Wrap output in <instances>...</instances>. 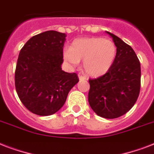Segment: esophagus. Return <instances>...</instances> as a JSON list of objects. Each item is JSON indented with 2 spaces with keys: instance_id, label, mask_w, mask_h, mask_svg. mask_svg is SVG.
<instances>
[{
  "instance_id": "obj_1",
  "label": "esophagus",
  "mask_w": 154,
  "mask_h": 154,
  "mask_svg": "<svg viewBox=\"0 0 154 154\" xmlns=\"http://www.w3.org/2000/svg\"><path fill=\"white\" fill-rule=\"evenodd\" d=\"M78 77H79L80 81H85V80H87L86 77H85V76H83V75L81 74V73H79V74H78Z\"/></svg>"
}]
</instances>
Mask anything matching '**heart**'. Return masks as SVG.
<instances>
[{
	"instance_id": "b5f03b06",
	"label": "heart",
	"mask_w": 154,
	"mask_h": 154,
	"mask_svg": "<svg viewBox=\"0 0 154 154\" xmlns=\"http://www.w3.org/2000/svg\"><path fill=\"white\" fill-rule=\"evenodd\" d=\"M117 55V47L111 40L86 37L75 40L70 49L64 51V58L76 66L83 60L85 71L92 77H101L112 67Z\"/></svg>"
}]
</instances>
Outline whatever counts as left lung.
I'll use <instances>...</instances> for the list:
<instances>
[{"label": "left lung", "instance_id": "left-lung-1", "mask_svg": "<svg viewBox=\"0 0 154 154\" xmlns=\"http://www.w3.org/2000/svg\"><path fill=\"white\" fill-rule=\"evenodd\" d=\"M117 47L112 67L97 79H89L88 100L90 107L104 118L113 119L125 114L136 103L141 88V65L131 46L111 32Z\"/></svg>", "mask_w": 154, "mask_h": 154}]
</instances>
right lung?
<instances>
[{"label": "right lung", "instance_id": "right-lung-1", "mask_svg": "<svg viewBox=\"0 0 154 154\" xmlns=\"http://www.w3.org/2000/svg\"><path fill=\"white\" fill-rule=\"evenodd\" d=\"M66 34L49 30L33 36L20 49L15 71L16 91L23 105L39 116L54 114L79 82L61 69Z\"/></svg>", "mask_w": 154, "mask_h": 154}]
</instances>
